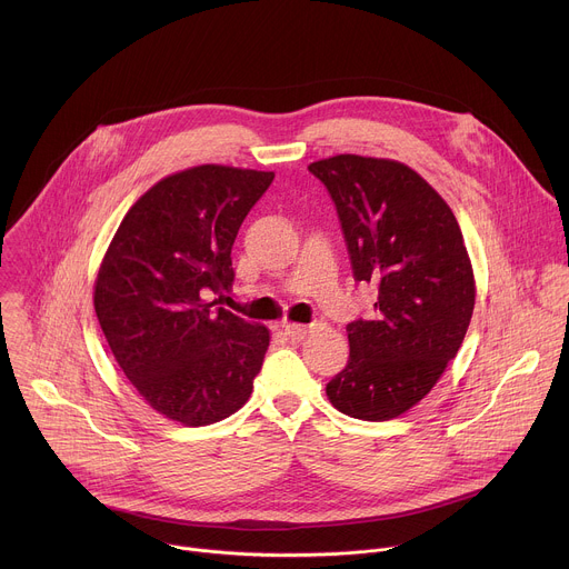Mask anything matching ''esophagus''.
<instances>
[{
	"label": "esophagus",
	"mask_w": 569,
	"mask_h": 569,
	"mask_svg": "<svg viewBox=\"0 0 569 569\" xmlns=\"http://www.w3.org/2000/svg\"><path fill=\"white\" fill-rule=\"evenodd\" d=\"M283 331L290 340H301L310 331V327H306V323H286Z\"/></svg>",
	"instance_id": "obj_1"
}]
</instances>
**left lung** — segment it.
Wrapping results in <instances>:
<instances>
[{"label": "left lung", "instance_id": "left-lung-1", "mask_svg": "<svg viewBox=\"0 0 569 569\" xmlns=\"http://www.w3.org/2000/svg\"><path fill=\"white\" fill-rule=\"evenodd\" d=\"M308 171L327 187L353 279L378 299L347 323L349 362L327 396L342 415L389 421L417 405L457 356L475 306L459 222L443 198L391 159L338 154Z\"/></svg>", "mask_w": 569, "mask_h": 569}]
</instances>
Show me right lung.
I'll list each match as a JSON object with an SVG mask.
<instances>
[{
  "mask_svg": "<svg viewBox=\"0 0 569 569\" xmlns=\"http://www.w3.org/2000/svg\"><path fill=\"white\" fill-rule=\"evenodd\" d=\"M274 173L204 164L157 182L121 220L94 310L154 412L200 428L248 402L270 333L207 297L233 283L236 233Z\"/></svg>",
  "mask_w": 569,
  "mask_h": 569,
  "instance_id": "right-lung-1",
  "label": "right lung"
}]
</instances>
